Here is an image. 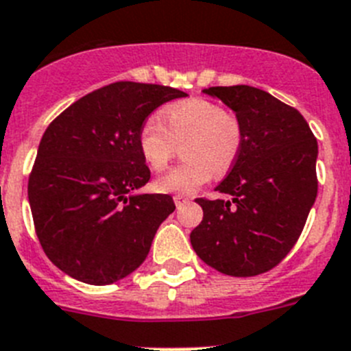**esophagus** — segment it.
Here are the masks:
<instances>
[{"instance_id":"1","label":"esophagus","mask_w":351,"mask_h":351,"mask_svg":"<svg viewBox=\"0 0 351 351\" xmlns=\"http://www.w3.org/2000/svg\"><path fill=\"white\" fill-rule=\"evenodd\" d=\"M185 203H189V197H184V196H175V205L178 206H184Z\"/></svg>"}]
</instances>
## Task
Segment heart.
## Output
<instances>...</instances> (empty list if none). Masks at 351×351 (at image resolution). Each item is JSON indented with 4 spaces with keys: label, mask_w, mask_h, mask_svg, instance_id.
I'll list each match as a JSON object with an SVG mask.
<instances>
[{
    "label": "heart",
    "mask_w": 351,
    "mask_h": 351,
    "mask_svg": "<svg viewBox=\"0 0 351 351\" xmlns=\"http://www.w3.org/2000/svg\"><path fill=\"white\" fill-rule=\"evenodd\" d=\"M184 145L185 162L155 180L162 194L189 196L210 182L213 173H226L234 164L243 141L240 120L221 104L208 99H189L164 109V123L146 118L139 129L138 145L145 162L162 171L175 154L176 143Z\"/></svg>",
    "instance_id": "heart-1"
}]
</instances>
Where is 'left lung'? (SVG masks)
<instances>
[{
    "label": "left lung",
    "instance_id": "left-lung-1",
    "mask_svg": "<svg viewBox=\"0 0 351 351\" xmlns=\"http://www.w3.org/2000/svg\"><path fill=\"white\" fill-rule=\"evenodd\" d=\"M243 129L240 154L215 187L231 199H203L191 233L201 260L219 272L251 277L281 263L302 233L318 194V143L295 108L260 88L212 86Z\"/></svg>",
    "mask_w": 351,
    "mask_h": 351
}]
</instances>
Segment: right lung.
Returning a JSON list of instances; mask_svg holds the SVG:
<instances>
[{
	"label": "right lung",
	"mask_w": 351,
	"mask_h": 351,
	"mask_svg": "<svg viewBox=\"0 0 351 351\" xmlns=\"http://www.w3.org/2000/svg\"><path fill=\"white\" fill-rule=\"evenodd\" d=\"M182 97L176 88L120 81L79 99L47 127L28 199L42 249L66 276L112 285L146 260L175 203L169 194H136L150 180L139 129L158 106Z\"/></svg>",
	"instance_id": "right-lung-1"
}]
</instances>
